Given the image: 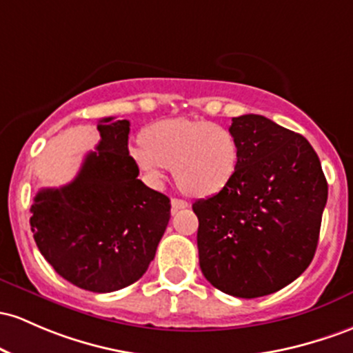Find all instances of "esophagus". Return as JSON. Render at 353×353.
I'll list each match as a JSON object with an SVG mask.
<instances>
[{"mask_svg":"<svg viewBox=\"0 0 353 353\" xmlns=\"http://www.w3.org/2000/svg\"><path fill=\"white\" fill-rule=\"evenodd\" d=\"M170 206H172V212H176V211H179V209L188 208L189 204H188V201H184V199H177V197H174V199L170 201Z\"/></svg>","mask_w":353,"mask_h":353,"instance_id":"obj_1","label":"esophagus"}]
</instances>
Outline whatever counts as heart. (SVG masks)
Listing matches in <instances>:
<instances>
[{
  "mask_svg": "<svg viewBox=\"0 0 353 353\" xmlns=\"http://www.w3.org/2000/svg\"><path fill=\"white\" fill-rule=\"evenodd\" d=\"M142 141L129 149L139 170L157 183L164 169H172L177 188L189 196L216 194L238 169V141L219 123L165 119L147 127Z\"/></svg>",
  "mask_w": 353,
  "mask_h": 353,
  "instance_id": "1",
  "label": "heart"
}]
</instances>
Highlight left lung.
<instances>
[{"mask_svg":"<svg viewBox=\"0 0 353 353\" xmlns=\"http://www.w3.org/2000/svg\"><path fill=\"white\" fill-rule=\"evenodd\" d=\"M239 145L233 179L199 199V266L212 286L258 298L296 280L315 256L328 185L303 135L263 115L234 117Z\"/></svg>","mask_w":353,"mask_h":353,"instance_id":"left-lung-1","label":"left lung"}]
</instances>
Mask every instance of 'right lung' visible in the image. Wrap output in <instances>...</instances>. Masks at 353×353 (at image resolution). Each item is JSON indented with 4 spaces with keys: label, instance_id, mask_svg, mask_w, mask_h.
<instances>
[{
    "label": "right lung",
    "instance_id": "add662e5",
    "mask_svg": "<svg viewBox=\"0 0 353 353\" xmlns=\"http://www.w3.org/2000/svg\"><path fill=\"white\" fill-rule=\"evenodd\" d=\"M100 142L75 179L41 189L32 204L33 238L61 278L94 293L135 283L149 268L170 218L168 196L137 179L129 120H99Z\"/></svg>",
    "mask_w": 353,
    "mask_h": 353
}]
</instances>
